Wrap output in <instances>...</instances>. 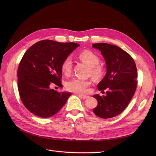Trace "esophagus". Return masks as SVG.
I'll return each mask as SVG.
<instances>
[{
  "label": "esophagus",
  "instance_id": "obj_1",
  "mask_svg": "<svg viewBox=\"0 0 156 156\" xmlns=\"http://www.w3.org/2000/svg\"><path fill=\"white\" fill-rule=\"evenodd\" d=\"M78 96L81 98H82V99H87V98L88 97V95H81V94H78Z\"/></svg>",
  "mask_w": 156,
  "mask_h": 156
}]
</instances>
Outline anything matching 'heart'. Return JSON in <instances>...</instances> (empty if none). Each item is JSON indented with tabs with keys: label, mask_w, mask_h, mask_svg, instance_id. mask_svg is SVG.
Returning <instances> with one entry per match:
<instances>
[{
	"label": "heart",
	"mask_w": 156,
	"mask_h": 156,
	"mask_svg": "<svg viewBox=\"0 0 156 156\" xmlns=\"http://www.w3.org/2000/svg\"><path fill=\"white\" fill-rule=\"evenodd\" d=\"M79 58L85 62H86L90 67L91 75L94 79H99L103 75V69L99 65L100 59L99 56L92 51H84L79 54ZM73 68V61L70 57H67L63 60L61 66L62 73L66 76H69ZM90 85L89 81L73 78L68 80L65 83V87L68 91L83 94L87 91V88Z\"/></svg>",
	"instance_id": "obj_1"
}]
</instances>
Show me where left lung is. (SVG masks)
Instances as JSON below:
<instances>
[{
  "instance_id": "1",
  "label": "left lung",
  "mask_w": 156,
  "mask_h": 156,
  "mask_svg": "<svg viewBox=\"0 0 156 156\" xmlns=\"http://www.w3.org/2000/svg\"><path fill=\"white\" fill-rule=\"evenodd\" d=\"M92 47L101 52L107 67V73L98 84V89L102 92L108 90L105 96H93L98 102L93 112L101 118H111L125 109L135 92L136 64L132 56L116 45L99 43Z\"/></svg>"
}]
</instances>
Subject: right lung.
<instances>
[{"mask_svg":"<svg viewBox=\"0 0 156 156\" xmlns=\"http://www.w3.org/2000/svg\"><path fill=\"white\" fill-rule=\"evenodd\" d=\"M78 46L77 43L44 40L24 53L18 69V87L23 105L31 113L51 117L67 102L70 92H58L50 87L52 83L62 87V62Z\"/></svg>","mask_w":156,"mask_h":156,"instance_id":"add662e5","label":"right lung"}]
</instances>
